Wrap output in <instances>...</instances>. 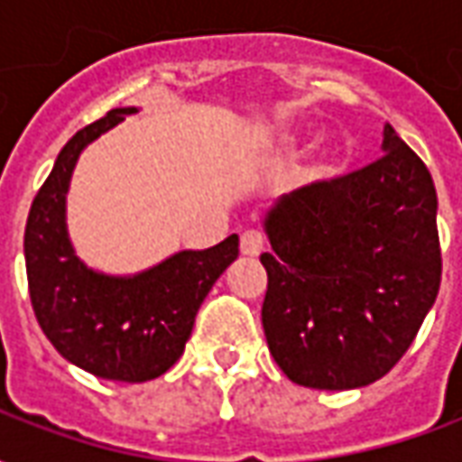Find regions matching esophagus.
I'll use <instances>...</instances> for the list:
<instances>
[{
	"instance_id": "esophagus-1",
	"label": "esophagus",
	"mask_w": 462,
	"mask_h": 462,
	"mask_svg": "<svg viewBox=\"0 0 462 462\" xmlns=\"http://www.w3.org/2000/svg\"><path fill=\"white\" fill-rule=\"evenodd\" d=\"M240 247H242V254H247V257H257L264 252L267 247V240H264V235L257 230H247L242 235L240 240Z\"/></svg>"
}]
</instances>
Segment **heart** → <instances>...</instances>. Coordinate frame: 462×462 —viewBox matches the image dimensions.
I'll return each mask as SVG.
<instances>
[{
	"label": "heart",
	"instance_id": "obj_1",
	"mask_svg": "<svg viewBox=\"0 0 462 462\" xmlns=\"http://www.w3.org/2000/svg\"><path fill=\"white\" fill-rule=\"evenodd\" d=\"M341 168H344V155L337 148H329V151L321 152L319 161L314 162L311 178H317V180H331L334 175H339Z\"/></svg>",
	"mask_w": 462,
	"mask_h": 462
}]
</instances>
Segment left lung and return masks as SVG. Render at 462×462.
Listing matches in <instances>:
<instances>
[{"mask_svg":"<svg viewBox=\"0 0 462 462\" xmlns=\"http://www.w3.org/2000/svg\"><path fill=\"white\" fill-rule=\"evenodd\" d=\"M381 148L361 171L282 195L264 217L262 327L300 386L346 391L386 376L440 290L433 178L388 123Z\"/></svg>","mask_w":462,"mask_h":462,"instance_id":"left-lung-1","label":"left lung"}]
</instances>
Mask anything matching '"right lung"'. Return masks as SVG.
<instances>
[{
    "label": "right lung",
    "instance_id": "1",
    "mask_svg": "<svg viewBox=\"0 0 462 462\" xmlns=\"http://www.w3.org/2000/svg\"><path fill=\"white\" fill-rule=\"evenodd\" d=\"M135 108H114L66 143L36 192L24 230L29 297L54 348L108 381L141 383L182 356L195 314L240 254V237L210 250H182L133 277H108L76 257L66 232V192L86 145Z\"/></svg>",
    "mask_w": 462,
    "mask_h": 462
}]
</instances>
